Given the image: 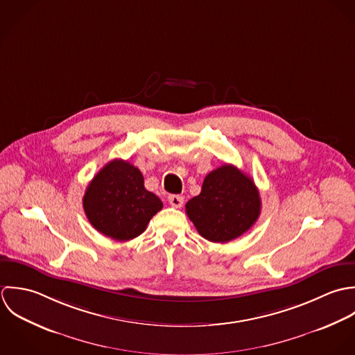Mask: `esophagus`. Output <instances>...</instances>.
Returning a JSON list of instances; mask_svg holds the SVG:
<instances>
[{
  "instance_id": "1",
  "label": "esophagus",
  "mask_w": 355,
  "mask_h": 355,
  "mask_svg": "<svg viewBox=\"0 0 355 355\" xmlns=\"http://www.w3.org/2000/svg\"><path fill=\"white\" fill-rule=\"evenodd\" d=\"M167 200H168V203H170L173 207H175V209H180V207H182V205H184V196H181V195H170V196L167 198Z\"/></svg>"
}]
</instances>
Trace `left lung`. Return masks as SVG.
<instances>
[{"label": "left lung", "mask_w": 355, "mask_h": 355, "mask_svg": "<svg viewBox=\"0 0 355 355\" xmlns=\"http://www.w3.org/2000/svg\"><path fill=\"white\" fill-rule=\"evenodd\" d=\"M185 211L200 236L213 243H227L245 233L261 214V196L254 181L233 164L209 173L200 195Z\"/></svg>", "instance_id": "left-lung-1"}]
</instances>
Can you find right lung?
<instances>
[{
  "mask_svg": "<svg viewBox=\"0 0 355 355\" xmlns=\"http://www.w3.org/2000/svg\"><path fill=\"white\" fill-rule=\"evenodd\" d=\"M162 207V200L145 189L141 171L122 159L107 163L83 196V210L93 227L118 241L140 236Z\"/></svg>",
  "mask_w": 355,
  "mask_h": 355,
  "instance_id": "add662e5",
  "label": "right lung"
}]
</instances>
